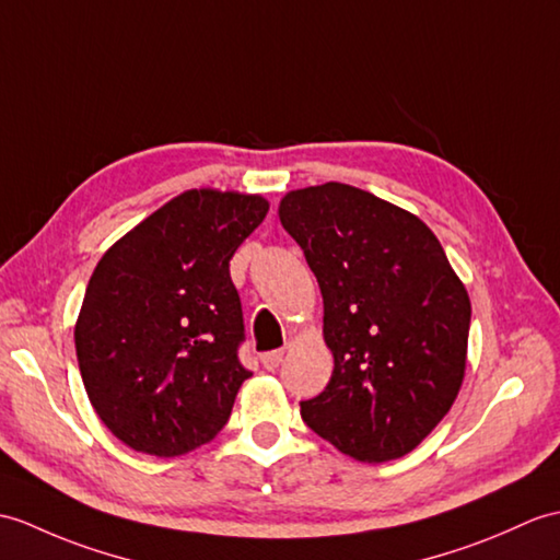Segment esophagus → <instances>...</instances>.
Here are the masks:
<instances>
[{"label": "esophagus", "instance_id": "1", "mask_svg": "<svg viewBox=\"0 0 560 560\" xmlns=\"http://www.w3.org/2000/svg\"><path fill=\"white\" fill-rule=\"evenodd\" d=\"M262 368L265 370H269V372H275L279 365H281V360H283V350H269V353H265L262 358Z\"/></svg>", "mask_w": 560, "mask_h": 560}]
</instances>
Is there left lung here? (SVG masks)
Listing matches in <instances>:
<instances>
[{"instance_id":"8db88e82","label":"left lung","mask_w":560,"mask_h":560,"mask_svg":"<svg viewBox=\"0 0 560 560\" xmlns=\"http://www.w3.org/2000/svg\"><path fill=\"white\" fill-rule=\"evenodd\" d=\"M279 219L315 271L334 355L327 388L301 402L303 420L355 460L406 456L463 386L465 283L420 217L355 186L285 192Z\"/></svg>"}]
</instances>
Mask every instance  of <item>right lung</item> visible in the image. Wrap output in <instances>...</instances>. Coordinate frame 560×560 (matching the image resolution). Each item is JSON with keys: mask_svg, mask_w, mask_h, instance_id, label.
I'll list each match as a JSON object with an SVG mask.
<instances>
[{"mask_svg": "<svg viewBox=\"0 0 560 560\" xmlns=\"http://www.w3.org/2000/svg\"><path fill=\"white\" fill-rule=\"evenodd\" d=\"M262 195L192 188L102 255L73 339L90 402L128 448L174 458L212 441L250 372L229 262Z\"/></svg>", "mask_w": 560, "mask_h": 560, "instance_id": "right-lung-1", "label": "right lung"}]
</instances>
